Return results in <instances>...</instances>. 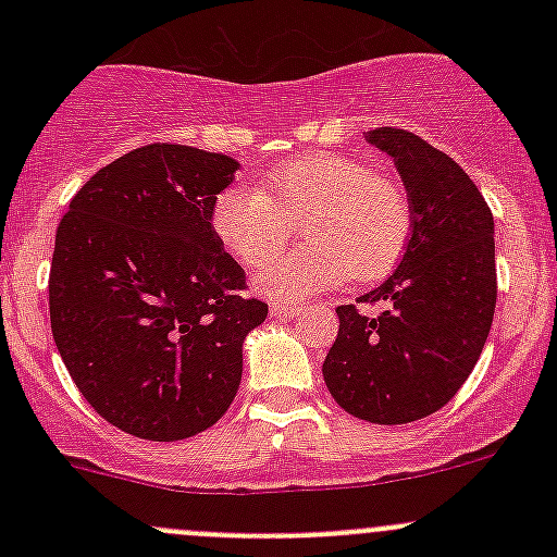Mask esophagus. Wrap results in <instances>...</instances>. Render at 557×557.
<instances>
[{
	"label": "esophagus",
	"mask_w": 557,
	"mask_h": 557,
	"mask_svg": "<svg viewBox=\"0 0 557 557\" xmlns=\"http://www.w3.org/2000/svg\"><path fill=\"white\" fill-rule=\"evenodd\" d=\"M272 318H296V314H301L305 310H301V307H294V305H272Z\"/></svg>",
	"instance_id": "34e87169"
}]
</instances>
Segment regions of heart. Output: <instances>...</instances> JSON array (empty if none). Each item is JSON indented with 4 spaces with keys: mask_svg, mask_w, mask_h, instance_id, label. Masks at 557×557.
I'll use <instances>...</instances> for the list:
<instances>
[{
    "mask_svg": "<svg viewBox=\"0 0 557 557\" xmlns=\"http://www.w3.org/2000/svg\"><path fill=\"white\" fill-rule=\"evenodd\" d=\"M301 216L311 243L256 277V290L269 299H310L347 274L385 277L401 261L412 232L404 190L336 153L288 161L269 174L267 190L234 183L212 201V228L245 267H261L276 255Z\"/></svg>",
    "mask_w": 557,
    "mask_h": 557,
    "instance_id": "1",
    "label": "heart"
}]
</instances>
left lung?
Masks as SVG:
<instances>
[{
  "label": "left lung",
  "mask_w": 557,
  "mask_h": 557,
  "mask_svg": "<svg viewBox=\"0 0 557 557\" xmlns=\"http://www.w3.org/2000/svg\"><path fill=\"white\" fill-rule=\"evenodd\" d=\"M367 143L396 164L412 234L396 272L361 296L383 312L336 307L323 380L345 412L380 425L429 418L474 369L496 310V243L485 199L447 153L404 128Z\"/></svg>",
  "instance_id": "1"
}]
</instances>
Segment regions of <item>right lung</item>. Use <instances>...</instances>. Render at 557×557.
<instances>
[{"label":"right lung","instance_id":"add662e5","mask_svg":"<svg viewBox=\"0 0 557 557\" xmlns=\"http://www.w3.org/2000/svg\"><path fill=\"white\" fill-rule=\"evenodd\" d=\"M239 161L145 145L99 170L55 232L50 329L77 391L150 442L201 434L243 380L245 336L269 307L212 228Z\"/></svg>","mask_w":557,"mask_h":557}]
</instances>
